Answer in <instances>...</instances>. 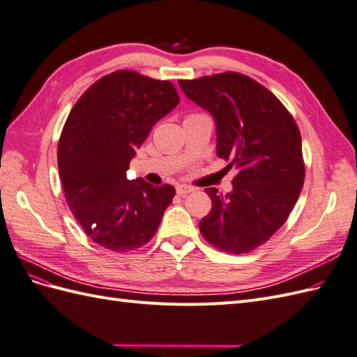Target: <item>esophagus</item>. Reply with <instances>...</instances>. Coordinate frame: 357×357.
<instances>
[{
  "mask_svg": "<svg viewBox=\"0 0 357 357\" xmlns=\"http://www.w3.org/2000/svg\"><path fill=\"white\" fill-rule=\"evenodd\" d=\"M193 191H195V188L190 187V185H178V187H176V193H178L179 196H185V195H188V193H193Z\"/></svg>",
  "mask_w": 357,
  "mask_h": 357,
  "instance_id": "34e87169",
  "label": "esophagus"
}]
</instances>
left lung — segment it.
I'll return each instance as SVG.
<instances>
[{"instance_id":"8db88e82","label":"left lung","mask_w":357,"mask_h":357,"mask_svg":"<svg viewBox=\"0 0 357 357\" xmlns=\"http://www.w3.org/2000/svg\"><path fill=\"white\" fill-rule=\"evenodd\" d=\"M179 86L214 116L218 158L236 170L231 193L205 190L213 208L199 229L218 250L252 252L287 222L303 188L298 126L270 90L238 72L179 79Z\"/></svg>"}]
</instances>
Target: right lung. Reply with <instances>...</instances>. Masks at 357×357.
Returning a JSON list of instances; mask_svg holds the SVG:
<instances>
[{"label":"right lung","mask_w":357,"mask_h":357,"mask_svg":"<svg viewBox=\"0 0 357 357\" xmlns=\"http://www.w3.org/2000/svg\"><path fill=\"white\" fill-rule=\"evenodd\" d=\"M179 104L170 81L116 70L91 84L66 119L57 161L72 214L100 248L130 252L157 232L175 187H153L126 170L155 122Z\"/></svg>","instance_id":"add662e5"}]
</instances>
